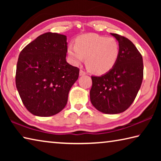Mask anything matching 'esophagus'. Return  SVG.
I'll use <instances>...</instances> for the list:
<instances>
[{
    "mask_svg": "<svg viewBox=\"0 0 161 161\" xmlns=\"http://www.w3.org/2000/svg\"><path fill=\"white\" fill-rule=\"evenodd\" d=\"M86 75V72H84V71H83V70H80V76H84V75Z\"/></svg>",
    "mask_w": 161,
    "mask_h": 161,
    "instance_id": "34e87169",
    "label": "esophagus"
}]
</instances>
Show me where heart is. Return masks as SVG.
<instances>
[{
	"mask_svg": "<svg viewBox=\"0 0 161 161\" xmlns=\"http://www.w3.org/2000/svg\"><path fill=\"white\" fill-rule=\"evenodd\" d=\"M67 53L75 65L82 63L96 75H103L112 69L118 60L120 46L115 38L97 34H86L79 37L76 45L70 44Z\"/></svg>",
	"mask_w": 161,
	"mask_h": 161,
	"instance_id": "obj_1",
	"label": "heart"
}]
</instances>
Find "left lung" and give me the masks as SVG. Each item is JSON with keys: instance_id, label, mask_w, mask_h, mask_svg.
Masks as SVG:
<instances>
[{"instance_id": "8db88e82", "label": "left lung", "mask_w": 161, "mask_h": 161, "mask_svg": "<svg viewBox=\"0 0 161 161\" xmlns=\"http://www.w3.org/2000/svg\"><path fill=\"white\" fill-rule=\"evenodd\" d=\"M119 42L120 54L116 64L100 77L92 76L90 100L101 112H124L133 102L143 77V58L133 43L121 35L111 33Z\"/></svg>"}]
</instances>
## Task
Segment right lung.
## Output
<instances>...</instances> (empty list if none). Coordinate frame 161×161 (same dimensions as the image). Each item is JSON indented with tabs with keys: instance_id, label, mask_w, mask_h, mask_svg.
<instances>
[{
	"instance_id": "right-lung-1",
	"label": "right lung",
	"mask_w": 161,
	"mask_h": 161,
	"mask_svg": "<svg viewBox=\"0 0 161 161\" xmlns=\"http://www.w3.org/2000/svg\"><path fill=\"white\" fill-rule=\"evenodd\" d=\"M67 36L46 32L19 54L15 84L24 106L35 116H51L63 109L80 69L66 61Z\"/></svg>"
}]
</instances>
